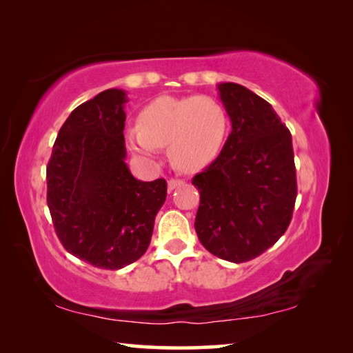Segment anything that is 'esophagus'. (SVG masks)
Returning a JSON list of instances; mask_svg holds the SVG:
<instances>
[{"mask_svg": "<svg viewBox=\"0 0 353 353\" xmlns=\"http://www.w3.org/2000/svg\"><path fill=\"white\" fill-rule=\"evenodd\" d=\"M181 185H183L182 179H170V181H168V190L172 191V190H176V188L181 187Z\"/></svg>", "mask_w": 353, "mask_h": 353, "instance_id": "1", "label": "esophagus"}]
</instances>
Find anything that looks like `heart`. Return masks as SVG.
<instances>
[{"instance_id":"1","label":"heart","mask_w":353,"mask_h":353,"mask_svg":"<svg viewBox=\"0 0 353 353\" xmlns=\"http://www.w3.org/2000/svg\"><path fill=\"white\" fill-rule=\"evenodd\" d=\"M227 134V113L210 97H162L139 115V128L128 130L135 154L154 157L168 146L172 165L185 172L199 171L216 157Z\"/></svg>"}]
</instances>
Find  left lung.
I'll list each match as a JSON object with an SVG mask.
<instances>
[{
    "label": "left lung",
    "instance_id": "left-lung-1",
    "mask_svg": "<svg viewBox=\"0 0 353 353\" xmlns=\"http://www.w3.org/2000/svg\"><path fill=\"white\" fill-rule=\"evenodd\" d=\"M218 90L232 132L216 160L193 177L201 194L194 229L208 252L244 263L288 229L297 196L294 152L268 101L234 82Z\"/></svg>",
    "mask_w": 353,
    "mask_h": 353
}]
</instances>
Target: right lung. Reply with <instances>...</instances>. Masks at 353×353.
I'll return each instance as SVG.
<instances>
[{
  "mask_svg": "<svg viewBox=\"0 0 353 353\" xmlns=\"http://www.w3.org/2000/svg\"><path fill=\"white\" fill-rule=\"evenodd\" d=\"M126 92L109 88L70 113L46 166V202L62 246L101 270H121L151 243L166 181L130 174Z\"/></svg>",
  "mask_w": 353,
  "mask_h": 353,
  "instance_id": "1",
  "label": "right lung"
}]
</instances>
